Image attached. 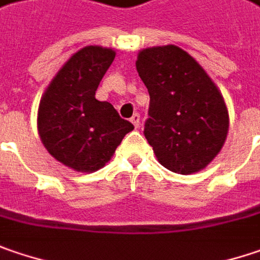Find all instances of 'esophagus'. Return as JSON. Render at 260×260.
Segmentation results:
<instances>
[{"label":"esophagus","mask_w":260,"mask_h":260,"mask_svg":"<svg viewBox=\"0 0 260 260\" xmlns=\"http://www.w3.org/2000/svg\"><path fill=\"white\" fill-rule=\"evenodd\" d=\"M130 120H132V123L135 124V127L137 128V127L140 125V114H139V112H135V114H133V117H132Z\"/></svg>","instance_id":"34e87169"}]
</instances>
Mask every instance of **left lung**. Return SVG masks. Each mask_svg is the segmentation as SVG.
I'll return each mask as SVG.
<instances>
[{
  "instance_id": "8db88e82",
  "label": "left lung",
  "mask_w": 260,
  "mask_h": 260,
  "mask_svg": "<svg viewBox=\"0 0 260 260\" xmlns=\"http://www.w3.org/2000/svg\"><path fill=\"white\" fill-rule=\"evenodd\" d=\"M136 69L150 98L143 133L158 161L178 174L203 170L228 133L218 87L196 59L174 45L140 51Z\"/></svg>"
}]
</instances>
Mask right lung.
<instances>
[{"mask_svg":"<svg viewBox=\"0 0 260 260\" xmlns=\"http://www.w3.org/2000/svg\"><path fill=\"white\" fill-rule=\"evenodd\" d=\"M115 52L85 46L69 59L49 83L38 111V130L46 150L76 171L93 173L111 159L135 125L110 102L95 98Z\"/></svg>","mask_w":260,"mask_h":260,"instance_id":"right-lung-1","label":"right lung"}]
</instances>
